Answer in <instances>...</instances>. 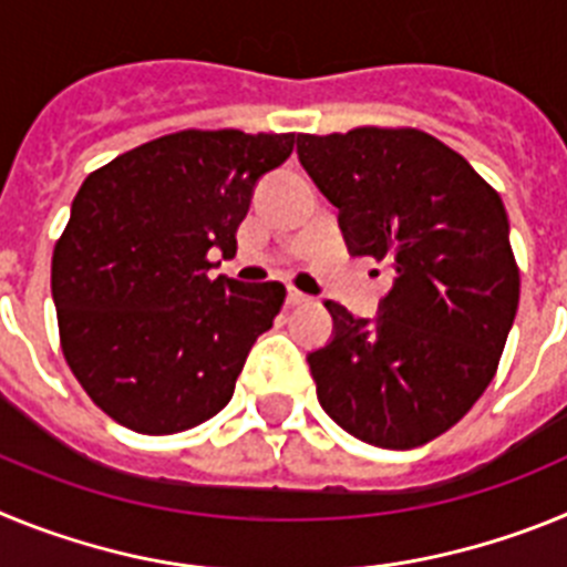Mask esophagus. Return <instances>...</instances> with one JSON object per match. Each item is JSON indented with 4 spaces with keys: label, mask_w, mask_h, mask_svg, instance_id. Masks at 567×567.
<instances>
[{
    "label": "esophagus",
    "mask_w": 567,
    "mask_h": 567,
    "mask_svg": "<svg viewBox=\"0 0 567 567\" xmlns=\"http://www.w3.org/2000/svg\"><path fill=\"white\" fill-rule=\"evenodd\" d=\"M309 300H312V298L300 292V289H295V287L287 289V303H289V307H300V303H309Z\"/></svg>",
    "instance_id": "obj_1"
}]
</instances>
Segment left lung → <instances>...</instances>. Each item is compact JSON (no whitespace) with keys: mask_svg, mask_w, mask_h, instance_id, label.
Instances as JSON below:
<instances>
[{"mask_svg":"<svg viewBox=\"0 0 567 567\" xmlns=\"http://www.w3.org/2000/svg\"><path fill=\"white\" fill-rule=\"evenodd\" d=\"M298 155L340 209L352 255L394 269L374 323L327 300L334 338L309 354L320 405L363 443L417 449L497 374L519 303L503 198L417 127L298 133Z\"/></svg>","mask_w":567,"mask_h":567,"instance_id":"8db88e82","label":"left lung"}]
</instances>
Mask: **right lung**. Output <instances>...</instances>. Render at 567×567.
<instances>
[{
	"label": "right lung",
	"mask_w": 567,
	"mask_h": 567,
	"mask_svg": "<svg viewBox=\"0 0 567 567\" xmlns=\"http://www.w3.org/2000/svg\"><path fill=\"white\" fill-rule=\"evenodd\" d=\"M295 133L178 130L115 155L79 187L50 264L70 372L115 423L187 432L235 392L287 289L215 278L213 249H238L260 175Z\"/></svg>",
	"instance_id": "right-lung-1"
}]
</instances>
